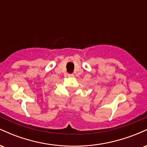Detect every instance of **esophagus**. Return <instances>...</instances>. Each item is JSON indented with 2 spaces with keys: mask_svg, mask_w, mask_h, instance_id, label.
Returning a JSON list of instances; mask_svg holds the SVG:
<instances>
[{
  "mask_svg": "<svg viewBox=\"0 0 147 147\" xmlns=\"http://www.w3.org/2000/svg\"><path fill=\"white\" fill-rule=\"evenodd\" d=\"M74 76H75V75H74L73 74H69V75H68V77H73Z\"/></svg>",
  "mask_w": 147,
  "mask_h": 147,
  "instance_id": "obj_1",
  "label": "esophagus"
}]
</instances>
